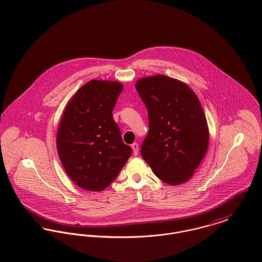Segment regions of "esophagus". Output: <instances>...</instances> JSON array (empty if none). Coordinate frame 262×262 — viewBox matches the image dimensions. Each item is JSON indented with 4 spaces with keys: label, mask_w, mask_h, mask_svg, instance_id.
Wrapping results in <instances>:
<instances>
[{
    "label": "esophagus",
    "mask_w": 262,
    "mask_h": 262,
    "mask_svg": "<svg viewBox=\"0 0 262 262\" xmlns=\"http://www.w3.org/2000/svg\"><path fill=\"white\" fill-rule=\"evenodd\" d=\"M132 148H133V154H134L135 156H137L138 152H139V145H138L137 143H134V144L132 145Z\"/></svg>",
    "instance_id": "obj_1"
}]
</instances>
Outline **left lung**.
<instances>
[{
    "label": "left lung",
    "mask_w": 262,
    "mask_h": 262,
    "mask_svg": "<svg viewBox=\"0 0 262 262\" xmlns=\"http://www.w3.org/2000/svg\"><path fill=\"white\" fill-rule=\"evenodd\" d=\"M136 88L148 114L142 157L163 182L177 186L189 181L209 145L199 98L186 83L162 74L139 79Z\"/></svg>",
    "instance_id": "left-lung-1"
}]
</instances>
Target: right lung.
I'll use <instances>...</instances> for the list:
<instances>
[{"mask_svg":"<svg viewBox=\"0 0 262 262\" xmlns=\"http://www.w3.org/2000/svg\"><path fill=\"white\" fill-rule=\"evenodd\" d=\"M123 85L92 79L68 101L57 130V151L69 178L81 189L107 188L132 156L113 111Z\"/></svg>","mask_w":262,"mask_h":262,"instance_id":"1","label":"right lung"}]
</instances>
